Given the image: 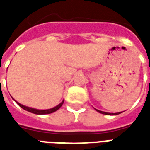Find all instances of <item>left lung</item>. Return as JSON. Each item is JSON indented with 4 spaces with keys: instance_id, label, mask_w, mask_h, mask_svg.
Wrapping results in <instances>:
<instances>
[{
    "instance_id": "obj_1",
    "label": "left lung",
    "mask_w": 150,
    "mask_h": 150,
    "mask_svg": "<svg viewBox=\"0 0 150 150\" xmlns=\"http://www.w3.org/2000/svg\"><path fill=\"white\" fill-rule=\"evenodd\" d=\"M96 110L98 112H100V113H102V114H104V115H118V114H120V113H121V112H116V113H110V112H102V111L97 110V109H96Z\"/></svg>"
}]
</instances>
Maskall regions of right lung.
<instances>
[{
  "mask_svg": "<svg viewBox=\"0 0 150 150\" xmlns=\"http://www.w3.org/2000/svg\"><path fill=\"white\" fill-rule=\"evenodd\" d=\"M63 102H64V100H62L59 105H57V106H55L54 108H50V109H46V110H39V109H36V108H33L26 107V106L22 105V104H21L20 103H18V102L16 101V103H17L20 107L22 108L23 109L28 111V112H30L34 113V114H37V115H44V114H50V113L54 112L55 111H57L58 109H59V108H61V106H62V104H63Z\"/></svg>",
  "mask_w": 150,
  "mask_h": 150,
  "instance_id": "1",
  "label": "right lung"
}]
</instances>
